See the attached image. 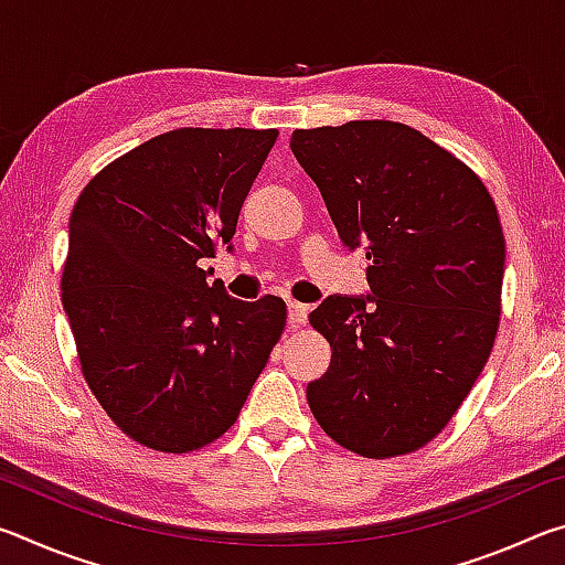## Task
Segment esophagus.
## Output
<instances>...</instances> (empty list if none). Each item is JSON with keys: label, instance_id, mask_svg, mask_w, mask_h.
Returning <instances> with one entry per match:
<instances>
[{"label": "esophagus", "instance_id": "34e87169", "mask_svg": "<svg viewBox=\"0 0 565 565\" xmlns=\"http://www.w3.org/2000/svg\"><path fill=\"white\" fill-rule=\"evenodd\" d=\"M309 311H311L309 303L289 301V323H291V327H303L306 319H309Z\"/></svg>", "mask_w": 565, "mask_h": 565}]
</instances>
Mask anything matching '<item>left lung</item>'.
Masks as SVG:
<instances>
[{
  "label": "left lung",
  "mask_w": 565,
  "mask_h": 565,
  "mask_svg": "<svg viewBox=\"0 0 565 565\" xmlns=\"http://www.w3.org/2000/svg\"><path fill=\"white\" fill-rule=\"evenodd\" d=\"M291 151L349 248L363 246L371 294H333L309 313L331 343L306 388L339 446L366 458L418 451L444 431L491 356L505 238L471 169L398 121L296 129Z\"/></svg>",
  "instance_id": "left-lung-1"
}]
</instances>
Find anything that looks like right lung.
<instances>
[{"label": "right lung", "mask_w": 565, "mask_h": 565, "mask_svg": "<svg viewBox=\"0 0 565 565\" xmlns=\"http://www.w3.org/2000/svg\"><path fill=\"white\" fill-rule=\"evenodd\" d=\"M276 129H174L104 167L72 209L62 303L94 398L134 441L226 434L286 327L279 296L209 284Z\"/></svg>", "instance_id": "add662e5"}]
</instances>
